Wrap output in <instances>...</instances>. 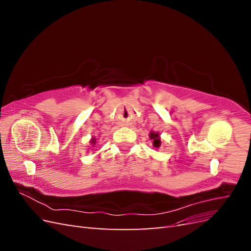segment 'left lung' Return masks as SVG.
Masks as SVG:
<instances>
[{"label": "left lung", "instance_id": "left-lung-1", "mask_svg": "<svg viewBox=\"0 0 251 251\" xmlns=\"http://www.w3.org/2000/svg\"><path fill=\"white\" fill-rule=\"evenodd\" d=\"M150 138L153 140V146H154V148H159L161 146V141H160V137H159V134L158 133H155V132H153L151 131V133H150Z\"/></svg>", "mask_w": 251, "mask_h": 251}]
</instances>
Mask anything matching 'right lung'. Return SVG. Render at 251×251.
<instances>
[{
  "label": "right lung",
  "mask_w": 251,
  "mask_h": 251,
  "mask_svg": "<svg viewBox=\"0 0 251 251\" xmlns=\"http://www.w3.org/2000/svg\"><path fill=\"white\" fill-rule=\"evenodd\" d=\"M91 143H92V144H93V146H94V144L96 143V140H95V138H94V137H93L92 139H91Z\"/></svg>",
  "instance_id": "obj_1"
}]
</instances>
